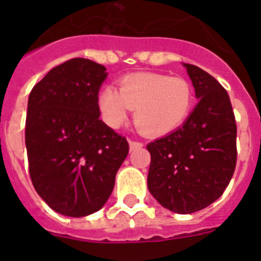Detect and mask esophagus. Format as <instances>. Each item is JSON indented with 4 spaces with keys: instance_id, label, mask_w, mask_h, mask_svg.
<instances>
[{
    "instance_id": "1",
    "label": "esophagus",
    "mask_w": 261,
    "mask_h": 261,
    "mask_svg": "<svg viewBox=\"0 0 261 261\" xmlns=\"http://www.w3.org/2000/svg\"><path fill=\"white\" fill-rule=\"evenodd\" d=\"M144 146V144L140 141H133V140H129V147H130V151L136 150V149H140V147Z\"/></svg>"
}]
</instances>
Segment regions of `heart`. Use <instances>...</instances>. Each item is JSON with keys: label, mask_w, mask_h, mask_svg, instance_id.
<instances>
[{"label": "heart", "mask_w": 261, "mask_h": 261, "mask_svg": "<svg viewBox=\"0 0 261 261\" xmlns=\"http://www.w3.org/2000/svg\"><path fill=\"white\" fill-rule=\"evenodd\" d=\"M193 89L181 77L161 73H135L120 82V90L107 86L99 95L103 120L117 128L135 111V123L142 133L163 136L187 120L192 110Z\"/></svg>", "instance_id": "1"}]
</instances>
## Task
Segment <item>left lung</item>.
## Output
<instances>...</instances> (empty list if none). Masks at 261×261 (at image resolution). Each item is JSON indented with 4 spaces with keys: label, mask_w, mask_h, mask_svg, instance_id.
<instances>
[{
    "label": "left lung",
    "mask_w": 261,
    "mask_h": 261,
    "mask_svg": "<svg viewBox=\"0 0 261 261\" xmlns=\"http://www.w3.org/2000/svg\"><path fill=\"white\" fill-rule=\"evenodd\" d=\"M200 102L170 135L147 145V188L159 204L191 214L216 201L237 165V123L220 82L199 66L184 64Z\"/></svg>",
    "instance_id": "8db88e82"
}]
</instances>
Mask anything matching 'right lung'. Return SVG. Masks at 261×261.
<instances>
[{
  "mask_svg": "<svg viewBox=\"0 0 261 261\" xmlns=\"http://www.w3.org/2000/svg\"><path fill=\"white\" fill-rule=\"evenodd\" d=\"M106 68L71 59L32 87L26 117L30 176L49 208L69 217L98 212L112 193L129 144L102 120Z\"/></svg>",
  "mask_w": 261,
  "mask_h": 261,
  "instance_id": "obj_1",
  "label": "right lung"
}]
</instances>
